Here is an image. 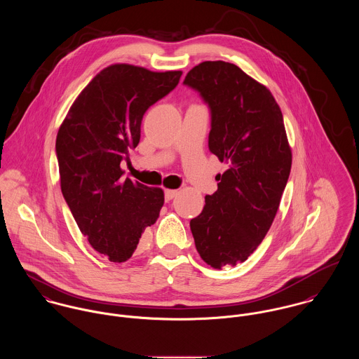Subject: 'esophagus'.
Segmentation results:
<instances>
[{"instance_id":"34e87169","label":"esophagus","mask_w":359,"mask_h":359,"mask_svg":"<svg viewBox=\"0 0 359 359\" xmlns=\"http://www.w3.org/2000/svg\"><path fill=\"white\" fill-rule=\"evenodd\" d=\"M177 195H178V191H177V189H167V191H165V201L170 202V201H172Z\"/></svg>"}]
</instances>
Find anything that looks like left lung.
I'll return each mask as SVG.
<instances>
[{
  "instance_id": "obj_1",
  "label": "left lung",
  "mask_w": 359,
  "mask_h": 359,
  "mask_svg": "<svg viewBox=\"0 0 359 359\" xmlns=\"http://www.w3.org/2000/svg\"><path fill=\"white\" fill-rule=\"evenodd\" d=\"M184 83L208 103V148L228 165L217 174L218 189L205 196L191 231L205 264L233 266L265 238L290 174L292 148L282 110L264 84L229 62H202Z\"/></svg>"
}]
</instances>
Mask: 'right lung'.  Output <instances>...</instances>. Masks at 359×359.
I'll use <instances>...</instances> for the list:
<instances>
[{"instance_id":"right-lung-1","label":"right lung","mask_w":359,"mask_h":359,"mask_svg":"<svg viewBox=\"0 0 359 359\" xmlns=\"http://www.w3.org/2000/svg\"><path fill=\"white\" fill-rule=\"evenodd\" d=\"M181 70L113 63L79 94L56 135L60 189L81 233L113 262L135 252L164 203L161 188L121 180L120 163L141 140L154 103L175 88Z\"/></svg>"}]
</instances>
